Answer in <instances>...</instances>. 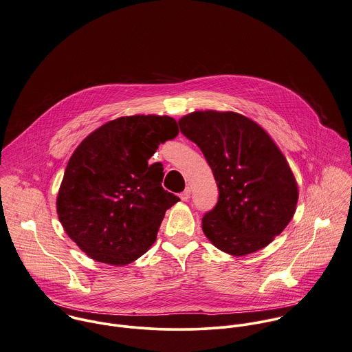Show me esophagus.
I'll return each instance as SVG.
<instances>
[{
    "label": "esophagus",
    "instance_id": "1",
    "mask_svg": "<svg viewBox=\"0 0 352 352\" xmlns=\"http://www.w3.org/2000/svg\"><path fill=\"white\" fill-rule=\"evenodd\" d=\"M179 197H181V200H182V201H188V200L190 199V189H189V188H186V189L179 195Z\"/></svg>",
    "mask_w": 352,
    "mask_h": 352
}]
</instances>
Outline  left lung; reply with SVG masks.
Segmentation results:
<instances>
[{
	"label": "left lung",
	"mask_w": 352,
	"mask_h": 352,
	"mask_svg": "<svg viewBox=\"0 0 352 352\" xmlns=\"http://www.w3.org/2000/svg\"><path fill=\"white\" fill-rule=\"evenodd\" d=\"M178 124L204 153L219 189L216 207L203 217L206 236L238 257L268 246L298 203V185L279 146L258 124L234 111H193Z\"/></svg>",
	"instance_id": "8db88e82"
}]
</instances>
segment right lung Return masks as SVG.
Masks as SVG:
<instances>
[{
	"mask_svg": "<svg viewBox=\"0 0 352 352\" xmlns=\"http://www.w3.org/2000/svg\"><path fill=\"white\" fill-rule=\"evenodd\" d=\"M177 135L174 118L139 114L106 122L74 149L57 213L88 257L122 267L153 245L164 213L179 199L162 188V164L148 160Z\"/></svg>",
	"mask_w": 352,
	"mask_h": 352,
	"instance_id": "1",
	"label": "right lung"
}]
</instances>
